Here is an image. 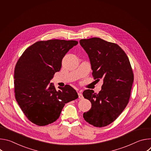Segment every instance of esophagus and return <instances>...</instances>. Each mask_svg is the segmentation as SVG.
<instances>
[{"mask_svg": "<svg viewBox=\"0 0 151 151\" xmlns=\"http://www.w3.org/2000/svg\"><path fill=\"white\" fill-rule=\"evenodd\" d=\"M78 97H79V99H83L82 94L81 93H78Z\"/></svg>", "mask_w": 151, "mask_h": 151, "instance_id": "esophagus-1", "label": "esophagus"}]
</instances>
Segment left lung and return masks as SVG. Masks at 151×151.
<instances>
[{"label":"left lung","instance_id":"1","mask_svg":"<svg viewBox=\"0 0 151 151\" xmlns=\"http://www.w3.org/2000/svg\"><path fill=\"white\" fill-rule=\"evenodd\" d=\"M88 55L94 79H101V90L96 94L86 90L83 96L91 103V109L83 117L97 127L114 122L127 106L130 99L134 75L129 59L116 44L99 37L79 40Z\"/></svg>","mask_w":151,"mask_h":151}]
</instances>
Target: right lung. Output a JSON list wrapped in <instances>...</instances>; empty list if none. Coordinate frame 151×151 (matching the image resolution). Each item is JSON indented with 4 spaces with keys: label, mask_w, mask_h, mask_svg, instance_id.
<instances>
[{
    "label": "right lung",
    "mask_w": 151,
    "mask_h": 151,
    "mask_svg": "<svg viewBox=\"0 0 151 151\" xmlns=\"http://www.w3.org/2000/svg\"><path fill=\"white\" fill-rule=\"evenodd\" d=\"M78 42L53 39L39 41L27 48L18 60L14 70L16 100L26 117L33 124L44 126L55 121L66 103L78 95L69 85L50 83L61 68L62 59Z\"/></svg>",
    "instance_id": "obj_1"
}]
</instances>
